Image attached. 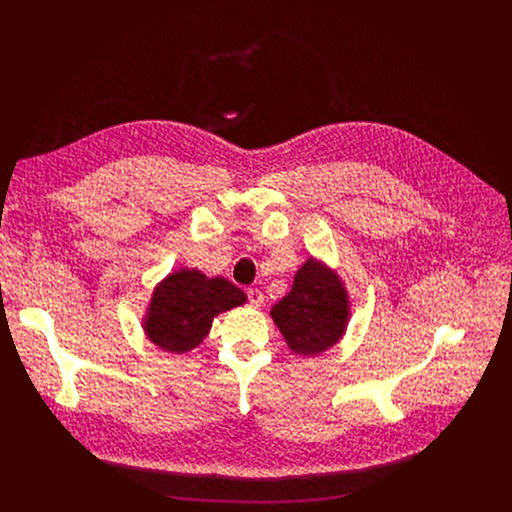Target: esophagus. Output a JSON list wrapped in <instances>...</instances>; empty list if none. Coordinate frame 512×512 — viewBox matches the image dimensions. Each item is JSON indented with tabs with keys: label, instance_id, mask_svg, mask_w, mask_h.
Masks as SVG:
<instances>
[{
	"label": "esophagus",
	"instance_id": "34e87169",
	"mask_svg": "<svg viewBox=\"0 0 512 512\" xmlns=\"http://www.w3.org/2000/svg\"><path fill=\"white\" fill-rule=\"evenodd\" d=\"M247 298H249V304L255 306V308H259V306L265 302L263 291L257 289V287H249V289H247Z\"/></svg>",
	"mask_w": 512,
	"mask_h": 512
}]
</instances>
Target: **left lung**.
<instances>
[{
    "instance_id": "left-lung-1",
    "label": "left lung",
    "mask_w": 512,
    "mask_h": 512,
    "mask_svg": "<svg viewBox=\"0 0 512 512\" xmlns=\"http://www.w3.org/2000/svg\"><path fill=\"white\" fill-rule=\"evenodd\" d=\"M289 348L298 354H318L342 336L348 318L346 291L330 269L308 259L296 273L294 287L271 310Z\"/></svg>"
}]
</instances>
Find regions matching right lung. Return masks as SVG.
Masks as SVG:
<instances>
[{"label":"right lung","mask_w":512,"mask_h":512,"mask_svg":"<svg viewBox=\"0 0 512 512\" xmlns=\"http://www.w3.org/2000/svg\"><path fill=\"white\" fill-rule=\"evenodd\" d=\"M245 300L243 289L225 277L206 279L196 269H182L156 287L145 332L168 352H186L204 340L216 314Z\"/></svg>","instance_id":"add662e5"}]
</instances>
